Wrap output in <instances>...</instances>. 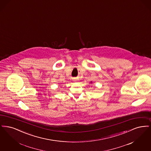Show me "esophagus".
Segmentation results:
<instances>
[{"instance_id": "obj_1", "label": "esophagus", "mask_w": 151, "mask_h": 151, "mask_svg": "<svg viewBox=\"0 0 151 151\" xmlns=\"http://www.w3.org/2000/svg\"><path fill=\"white\" fill-rule=\"evenodd\" d=\"M73 81L74 82H76V79L75 78H74L73 79Z\"/></svg>"}]
</instances>
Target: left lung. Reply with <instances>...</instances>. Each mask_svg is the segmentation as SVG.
Here are the masks:
<instances>
[{"label": "left lung", "mask_w": 151, "mask_h": 151, "mask_svg": "<svg viewBox=\"0 0 151 151\" xmlns=\"http://www.w3.org/2000/svg\"><path fill=\"white\" fill-rule=\"evenodd\" d=\"M90 83H92V82H91H91H90Z\"/></svg>", "instance_id": "1"}]
</instances>
